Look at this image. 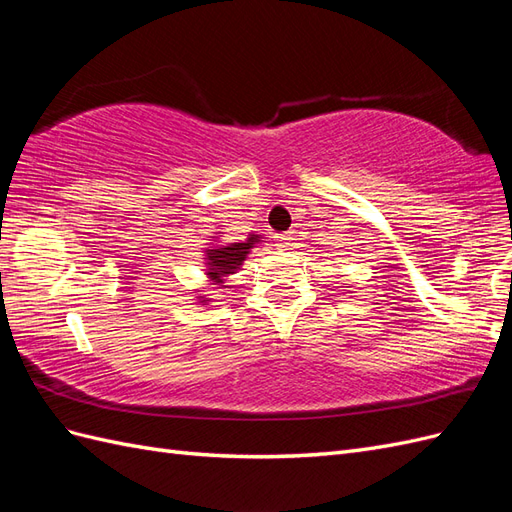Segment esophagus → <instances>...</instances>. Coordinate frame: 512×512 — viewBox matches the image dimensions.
I'll use <instances>...</instances> for the list:
<instances>
[{
  "label": "esophagus",
  "instance_id": "1",
  "mask_svg": "<svg viewBox=\"0 0 512 512\" xmlns=\"http://www.w3.org/2000/svg\"><path fill=\"white\" fill-rule=\"evenodd\" d=\"M292 241H294L292 232H282V235L277 237V245H280L282 250H290V247H292Z\"/></svg>",
  "mask_w": 512,
  "mask_h": 512
}]
</instances>
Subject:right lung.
Listing matches in <instances>:
<instances>
[{
    "label": "right lung",
    "mask_w": 512,
    "mask_h": 512,
    "mask_svg": "<svg viewBox=\"0 0 512 512\" xmlns=\"http://www.w3.org/2000/svg\"><path fill=\"white\" fill-rule=\"evenodd\" d=\"M262 235H252L247 237L245 241H237V243H220L218 237H211V243H218V245H209L205 250V275L209 277V282L218 284L222 288H228L224 286L228 277L232 273H237L241 269V265L245 262L247 254H250L254 247L260 241ZM200 305H207L211 299H207V294H203V297H196Z\"/></svg>",
    "instance_id": "1"
}]
</instances>
